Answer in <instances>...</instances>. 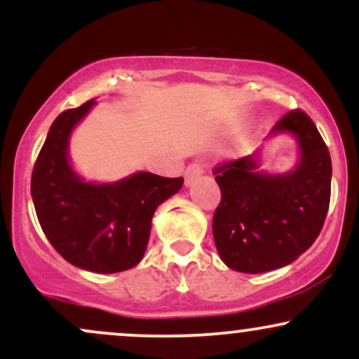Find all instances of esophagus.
I'll return each mask as SVG.
<instances>
[{
  "mask_svg": "<svg viewBox=\"0 0 359 359\" xmlns=\"http://www.w3.org/2000/svg\"><path fill=\"white\" fill-rule=\"evenodd\" d=\"M201 175H203V167H201L199 163H192V165H189L187 170H185V174H184L185 185H187V187H191V185L196 182Z\"/></svg>",
  "mask_w": 359,
  "mask_h": 359,
  "instance_id": "obj_1",
  "label": "esophagus"
}]
</instances>
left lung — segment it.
Segmentation results:
<instances>
[{
	"label": "left lung",
	"mask_w": 359,
	"mask_h": 359,
	"mask_svg": "<svg viewBox=\"0 0 359 359\" xmlns=\"http://www.w3.org/2000/svg\"><path fill=\"white\" fill-rule=\"evenodd\" d=\"M288 135L297 145V162L287 172L262 168L263 147L216 168L221 204L212 234L226 266L263 273L295 262L323 229L331 199V155L312 119L290 111L266 140Z\"/></svg>",
	"instance_id": "left-lung-1"
}]
</instances>
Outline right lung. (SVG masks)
Wrapping results in <instances>:
<instances>
[{"label":"right lung","mask_w":359,"mask_h":359,"mask_svg":"<svg viewBox=\"0 0 359 359\" xmlns=\"http://www.w3.org/2000/svg\"><path fill=\"white\" fill-rule=\"evenodd\" d=\"M94 106L90 100L52 123L32 174V199L45 236L69 263L116 273L142 262L155 209L184 179L142 170L114 182H88L72 165L69 143Z\"/></svg>","instance_id":"add662e5"}]
</instances>
